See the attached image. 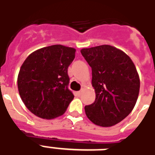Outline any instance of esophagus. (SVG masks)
<instances>
[{
	"instance_id": "34e87169",
	"label": "esophagus",
	"mask_w": 155,
	"mask_h": 155,
	"mask_svg": "<svg viewBox=\"0 0 155 155\" xmlns=\"http://www.w3.org/2000/svg\"><path fill=\"white\" fill-rule=\"evenodd\" d=\"M81 93H82V91H79V92H76V95H77L78 97H80V95H81Z\"/></svg>"
}]
</instances>
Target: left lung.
<instances>
[{"instance_id":"8db88e82","label":"left lung","mask_w":155,"mask_h":155,"mask_svg":"<svg viewBox=\"0 0 155 155\" xmlns=\"http://www.w3.org/2000/svg\"><path fill=\"white\" fill-rule=\"evenodd\" d=\"M92 68L94 103L84 107L95 125L110 127L124 120L137 102L140 79L132 59L121 50L101 45L80 51Z\"/></svg>"}]
</instances>
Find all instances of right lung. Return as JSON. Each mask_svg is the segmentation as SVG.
<instances>
[{
  "instance_id": "1",
  "label": "right lung",
  "mask_w": 155,
  "mask_h": 155,
  "mask_svg": "<svg viewBox=\"0 0 155 155\" xmlns=\"http://www.w3.org/2000/svg\"><path fill=\"white\" fill-rule=\"evenodd\" d=\"M75 54L72 47L53 45L25 58L18 73V92L25 107L35 116L54 119L65 113L74 98L68 87V68Z\"/></svg>"
}]
</instances>
